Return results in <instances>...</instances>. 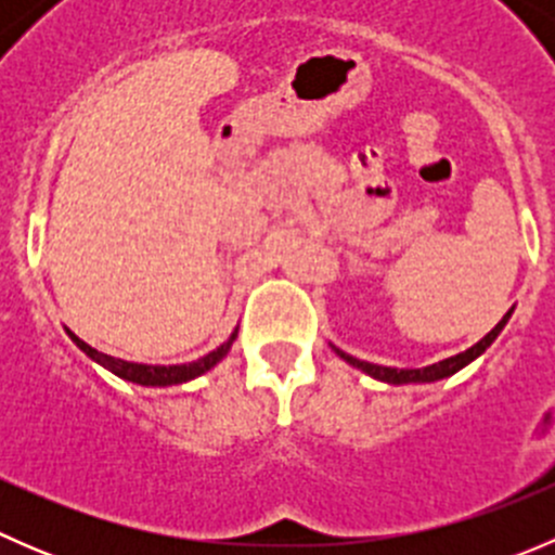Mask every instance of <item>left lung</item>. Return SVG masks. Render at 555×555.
<instances>
[{
	"label": "left lung",
	"instance_id": "8db88e82",
	"mask_svg": "<svg viewBox=\"0 0 555 555\" xmlns=\"http://www.w3.org/2000/svg\"><path fill=\"white\" fill-rule=\"evenodd\" d=\"M507 319H511V311H507L505 317H502V322L496 324V327L491 330V333L486 335V338H480L478 344L469 346V349H467V351H462V354L449 357V360H443V362H435V365H429V367H416V371H402V367H384V365H373V362L357 360V357L346 354V351H340V349H335V351H338V357H344V360L349 362V365L360 367V371H365L367 376L382 378V382H386V384H427V382H438V378L453 376V373L462 371V367L467 365V362H473L475 357L483 354V351L489 349L491 344H494L496 335L502 333V327H505V324H507Z\"/></svg>",
	"mask_w": 555,
	"mask_h": 555
}]
</instances>
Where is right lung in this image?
<instances>
[{
	"label": "right lung",
	"mask_w": 555,
	"mask_h": 555,
	"mask_svg": "<svg viewBox=\"0 0 555 555\" xmlns=\"http://www.w3.org/2000/svg\"><path fill=\"white\" fill-rule=\"evenodd\" d=\"M72 340H75L77 346H80L82 351H86L91 360H96L99 365H104L106 371H112L115 376L126 378V382H133V384H142V386H169V384H182V382H190V378L201 376V373H206L209 367H215L217 362L222 360V357L228 354V349H231V344L236 340V333L231 335V338L225 340V344L220 346V349L209 351L206 357H201L198 362H188V365H139V362H126V360H117V357H109V354H102V351H96L93 346H88L86 340L77 338L75 333H69Z\"/></svg>",
	"instance_id": "right-lung-1"
}]
</instances>
